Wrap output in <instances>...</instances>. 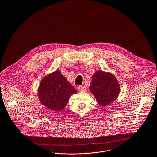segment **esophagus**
Instances as JSON below:
<instances>
[{"label": "esophagus", "mask_w": 157, "mask_h": 157, "mask_svg": "<svg viewBox=\"0 0 157 157\" xmlns=\"http://www.w3.org/2000/svg\"><path fill=\"white\" fill-rule=\"evenodd\" d=\"M78 90L79 92H85L86 90L85 86H78Z\"/></svg>", "instance_id": "esophagus-1"}]
</instances>
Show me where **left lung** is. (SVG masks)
Masks as SVG:
<instances>
[{
    "mask_svg": "<svg viewBox=\"0 0 157 157\" xmlns=\"http://www.w3.org/2000/svg\"><path fill=\"white\" fill-rule=\"evenodd\" d=\"M89 90L99 105L105 107L117 98L120 86L112 73L99 70L92 75Z\"/></svg>",
    "mask_w": 157,
    "mask_h": 157,
    "instance_id": "left-lung-1",
    "label": "left lung"
}]
</instances>
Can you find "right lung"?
Here are the masks:
<instances>
[{
    "label": "right lung",
    "mask_w": 157,
    "mask_h": 157,
    "mask_svg": "<svg viewBox=\"0 0 157 157\" xmlns=\"http://www.w3.org/2000/svg\"><path fill=\"white\" fill-rule=\"evenodd\" d=\"M76 93L77 90L59 70L43 78L37 90L41 104L56 112L62 110L70 96Z\"/></svg>",
    "instance_id": "right-lung-1"
}]
</instances>
